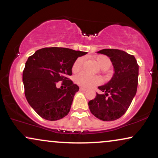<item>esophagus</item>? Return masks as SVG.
<instances>
[{
  "label": "esophagus",
  "mask_w": 158,
  "mask_h": 158,
  "mask_svg": "<svg viewBox=\"0 0 158 158\" xmlns=\"http://www.w3.org/2000/svg\"><path fill=\"white\" fill-rule=\"evenodd\" d=\"M79 90H80V91H86V90H87V89L81 87H79Z\"/></svg>",
  "instance_id": "obj_1"
}]
</instances>
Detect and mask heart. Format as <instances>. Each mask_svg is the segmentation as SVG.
I'll use <instances>...</instances> for the list:
<instances>
[{
	"instance_id": "heart-1",
	"label": "heart",
	"mask_w": 158,
	"mask_h": 158,
	"mask_svg": "<svg viewBox=\"0 0 158 158\" xmlns=\"http://www.w3.org/2000/svg\"><path fill=\"white\" fill-rule=\"evenodd\" d=\"M95 60L97 61L99 66L103 69H108L111 65V61L108 56L98 55L95 57ZM83 63L82 57H78L73 63L72 65L73 72H78L81 69ZM75 81L78 85L85 87H90L93 86L100 85L102 82V79L98 76L89 75L85 73H80L75 76Z\"/></svg>"
}]
</instances>
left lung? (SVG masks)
I'll use <instances>...</instances> for the list:
<instances>
[{
	"label": "left lung",
	"mask_w": 158,
	"mask_h": 158,
	"mask_svg": "<svg viewBox=\"0 0 158 158\" xmlns=\"http://www.w3.org/2000/svg\"><path fill=\"white\" fill-rule=\"evenodd\" d=\"M109 57L114 68L111 79L98 89L103 94L89 101L91 113L103 121H113L126 112L137 91L139 65L132 55L123 50L104 49L98 52Z\"/></svg>",
	"instance_id": "8db88e82"
}]
</instances>
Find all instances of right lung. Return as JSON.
Returning a JSON list of instances; mask_svg holds the SVG:
<instances>
[{"label":"right lung","instance_id":"obj_1","mask_svg":"<svg viewBox=\"0 0 158 158\" xmlns=\"http://www.w3.org/2000/svg\"><path fill=\"white\" fill-rule=\"evenodd\" d=\"M86 54L69 48L45 47L28 57L23 73L25 95L40 117L55 121L69 114L79 87L68 76L72 75L77 57ZM58 81H62L64 89L56 88Z\"/></svg>","mask_w":158,"mask_h":158}]
</instances>
